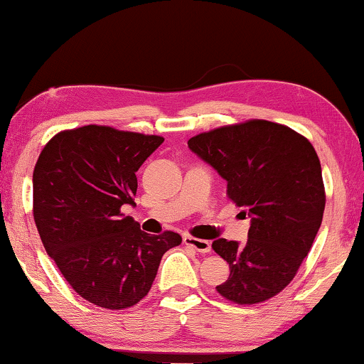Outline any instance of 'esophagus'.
<instances>
[{"mask_svg": "<svg viewBox=\"0 0 364 364\" xmlns=\"http://www.w3.org/2000/svg\"><path fill=\"white\" fill-rule=\"evenodd\" d=\"M183 244L188 245V247H192L193 251L197 252H202V254L210 252V240L197 239V237H192V235H183Z\"/></svg>", "mask_w": 364, "mask_h": 364, "instance_id": "34e87169", "label": "esophagus"}]
</instances>
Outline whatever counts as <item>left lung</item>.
Returning <instances> with one entry per match:
<instances>
[{
    "instance_id": "1",
    "label": "left lung",
    "mask_w": 364,
    "mask_h": 364,
    "mask_svg": "<svg viewBox=\"0 0 364 364\" xmlns=\"http://www.w3.org/2000/svg\"><path fill=\"white\" fill-rule=\"evenodd\" d=\"M188 149L228 182V197L251 219L247 242H212L230 267L217 291L237 304L276 296L296 276L323 220L326 197L313 145L289 127L251 120L192 136Z\"/></svg>"
}]
</instances>
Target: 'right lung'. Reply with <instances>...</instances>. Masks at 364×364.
<instances>
[{"instance_id": "add662e5", "label": "right lung", "mask_w": 364, "mask_h": 364, "mask_svg": "<svg viewBox=\"0 0 364 364\" xmlns=\"http://www.w3.org/2000/svg\"><path fill=\"white\" fill-rule=\"evenodd\" d=\"M157 135L87 125L60 132L33 172V215L48 256L83 299L125 309L149 294L160 259L182 242L176 232L140 230L122 207L135 205L140 165Z\"/></svg>"}]
</instances>
